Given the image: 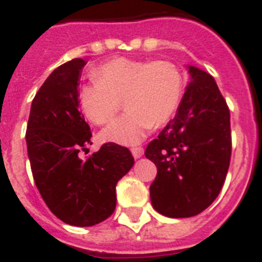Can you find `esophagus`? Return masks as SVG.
<instances>
[{
    "label": "esophagus",
    "mask_w": 262,
    "mask_h": 262,
    "mask_svg": "<svg viewBox=\"0 0 262 262\" xmlns=\"http://www.w3.org/2000/svg\"><path fill=\"white\" fill-rule=\"evenodd\" d=\"M131 154H133L134 159H140L144 154V149L140 147H135V148H131Z\"/></svg>",
    "instance_id": "34e87169"
}]
</instances>
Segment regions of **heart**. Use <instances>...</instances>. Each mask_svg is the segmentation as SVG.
Masks as SVG:
<instances>
[{
    "label": "heart",
    "instance_id": "b5f03b06",
    "mask_svg": "<svg viewBox=\"0 0 262 262\" xmlns=\"http://www.w3.org/2000/svg\"><path fill=\"white\" fill-rule=\"evenodd\" d=\"M96 81L81 86L78 102L85 117L103 126L122 107L128 111L106 127L102 138L120 145H135L154 126H163L176 114L184 94V77L169 61L118 57L97 67Z\"/></svg>",
    "mask_w": 262,
    "mask_h": 262
}]
</instances>
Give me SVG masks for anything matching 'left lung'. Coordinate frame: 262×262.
<instances>
[{"label": "left lung", "mask_w": 262, "mask_h": 262, "mask_svg": "<svg viewBox=\"0 0 262 262\" xmlns=\"http://www.w3.org/2000/svg\"><path fill=\"white\" fill-rule=\"evenodd\" d=\"M189 81L176 117L144 155L157 166L149 187L154 209L190 217L219 195L231 159L230 110L207 72L186 66Z\"/></svg>", "instance_id": "1"}]
</instances>
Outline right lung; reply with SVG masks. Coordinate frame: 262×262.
Wrapping results in <instances>:
<instances>
[{
  "mask_svg": "<svg viewBox=\"0 0 262 262\" xmlns=\"http://www.w3.org/2000/svg\"><path fill=\"white\" fill-rule=\"evenodd\" d=\"M84 59L51 73L32 99L26 131L34 181L48 209L64 223L90 227L115 210L117 182L134 165L131 152L107 143L88 159L89 124L81 115L78 85Z\"/></svg>",
  "mask_w": 262,
  "mask_h": 262,
  "instance_id": "obj_1",
  "label": "right lung"
}]
</instances>
